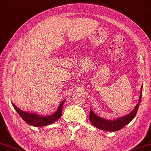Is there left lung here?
I'll list each match as a JSON object with an SVG mask.
<instances>
[{"label":"left lung","mask_w":151,"mask_h":151,"mask_svg":"<svg viewBox=\"0 0 151 151\" xmlns=\"http://www.w3.org/2000/svg\"><path fill=\"white\" fill-rule=\"evenodd\" d=\"M143 85L141 88V93L139 98V102L135 106L134 109L129 113V114L124 115L121 117H117L114 120H108L101 118L93 111V110L90 109V115H89V119L93 125L100 130H105L107 132H115L121 130L127 126L129 122H131L134 118L136 116L137 110L139 109V106L141 102V94H142Z\"/></svg>","instance_id":"1"}]
</instances>
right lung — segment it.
I'll return each instance as SVG.
<instances>
[{"instance_id":"1","label":"right lung","mask_w":151,"mask_h":151,"mask_svg":"<svg viewBox=\"0 0 151 151\" xmlns=\"http://www.w3.org/2000/svg\"><path fill=\"white\" fill-rule=\"evenodd\" d=\"M65 101L66 100L61 101L56 111L49 115H39L38 113H36L24 111L18 108L13 102H12V104L14 106V109L16 110L18 114L27 124L33 126V127H42L50 125L60 118L63 113V106Z\"/></svg>"}]
</instances>
